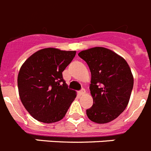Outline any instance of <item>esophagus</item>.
Listing matches in <instances>:
<instances>
[{
  "label": "esophagus",
  "instance_id": "obj_1",
  "mask_svg": "<svg viewBox=\"0 0 151 151\" xmlns=\"http://www.w3.org/2000/svg\"><path fill=\"white\" fill-rule=\"evenodd\" d=\"M78 93H79L80 95H84L85 93H86V90H85L84 89H82V90H81V91L78 92Z\"/></svg>",
  "mask_w": 151,
  "mask_h": 151
}]
</instances>
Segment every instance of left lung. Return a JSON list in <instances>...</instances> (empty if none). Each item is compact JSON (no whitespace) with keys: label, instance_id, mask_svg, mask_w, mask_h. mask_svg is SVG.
<instances>
[{"label":"left lung","instance_id":"left-lung-1","mask_svg":"<svg viewBox=\"0 0 151 151\" xmlns=\"http://www.w3.org/2000/svg\"><path fill=\"white\" fill-rule=\"evenodd\" d=\"M78 55L91 72L93 104L86 109L87 117L98 124L110 122L125 109L130 99L134 85L130 67L122 57L103 47L81 51Z\"/></svg>","mask_w":151,"mask_h":151}]
</instances>
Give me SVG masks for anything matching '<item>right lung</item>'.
Returning a JSON list of instances; mask_svg holds the SVG:
<instances>
[{
    "mask_svg": "<svg viewBox=\"0 0 151 151\" xmlns=\"http://www.w3.org/2000/svg\"><path fill=\"white\" fill-rule=\"evenodd\" d=\"M75 55V51L43 48L21 66L17 77L19 98L39 122L49 124L61 120L77 96L74 90L68 88L62 76Z\"/></svg>",
    "mask_w": 151,
    "mask_h": 151,
    "instance_id": "add662e5",
    "label": "right lung"
}]
</instances>
